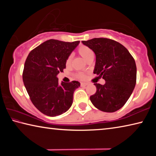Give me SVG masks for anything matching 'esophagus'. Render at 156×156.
I'll use <instances>...</instances> for the list:
<instances>
[{"mask_svg": "<svg viewBox=\"0 0 156 156\" xmlns=\"http://www.w3.org/2000/svg\"><path fill=\"white\" fill-rule=\"evenodd\" d=\"M88 84V83H80V85L82 86V87H85V86H87Z\"/></svg>", "mask_w": 156, "mask_h": 156, "instance_id": "1", "label": "esophagus"}]
</instances>
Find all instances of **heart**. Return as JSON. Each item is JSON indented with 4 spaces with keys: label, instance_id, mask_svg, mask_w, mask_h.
<instances>
[{
    "label": "heart",
    "instance_id": "1",
    "mask_svg": "<svg viewBox=\"0 0 156 156\" xmlns=\"http://www.w3.org/2000/svg\"><path fill=\"white\" fill-rule=\"evenodd\" d=\"M77 51L78 54L86 60H87L90 57L94 56L93 51H92V50L87 46L80 45L78 48ZM71 61H72V56H69L67 58V60H66V65H69ZM76 77L79 79H84L86 77V76L83 73H78L77 74H76Z\"/></svg>",
    "mask_w": 156,
    "mask_h": 156
}]
</instances>
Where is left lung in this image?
<instances>
[{
    "label": "left lung",
    "instance_id": "left-lung-1",
    "mask_svg": "<svg viewBox=\"0 0 156 156\" xmlns=\"http://www.w3.org/2000/svg\"><path fill=\"white\" fill-rule=\"evenodd\" d=\"M96 54L94 73L102 77L105 84L94 83L96 92L90 100L97 109L114 112L122 108L136 83L135 60L122 44L106 38L82 41Z\"/></svg>",
    "mask_w": 156,
    "mask_h": 156
}]
</instances>
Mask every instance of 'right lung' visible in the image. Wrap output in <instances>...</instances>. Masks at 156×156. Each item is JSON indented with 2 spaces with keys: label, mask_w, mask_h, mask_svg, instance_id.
<instances>
[{
  "label": "right lung",
  "mask_w": 156,
  "mask_h": 156,
  "mask_svg": "<svg viewBox=\"0 0 156 156\" xmlns=\"http://www.w3.org/2000/svg\"><path fill=\"white\" fill-rule=\"evenodd\" d=\"M79 43L50 39L31 50L25 60L23 83L33 105L44 115H61L72 106L73 92L80 84L74 80L59 84L57 75Z\"/></svg>",
  "instance_id": "add662e5"
}]
</instances>
